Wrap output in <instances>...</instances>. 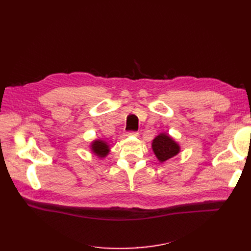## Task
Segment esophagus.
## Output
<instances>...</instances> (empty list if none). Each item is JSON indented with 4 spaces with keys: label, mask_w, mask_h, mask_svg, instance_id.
Wrapping results in <instances>:
<instances>
[{
    "label": "esophagus",
    "mask_w": 251,
    "mask_h": 251,
    "mask_svg": "<svg viewBox=\"0 0 251 251\" xmlns=\"http://www.w3.org/2000/svg\"><path fill=\"white\" fill-rule=\"evenodd\" d=\"M127 136H135V137H137L138 136V132H136V131H129V132H127Z\"/></svg>",
    "instance_id": "obj_1"
}]
</instances>
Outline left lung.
I'll list each match as a JSON object with an SVG mask.
<instances>
[{
    "label": "left lung",
    "mask_w": 251,
    "mask_h": 251,
    "mask_svg": "<svg viewBox=\"0 0 251 251\" xmlns=\"http://www.w3.org/2000/svg\"><path fill=\"white\" fill-rule=\"evenodd\" d=\"M151 148L156 159L161 163L177 155L180 151L179 144L167 133H160L157 135L152 140Z\"/></svg>",
    "instance_id": "left-lung-1"
}]
</instances>
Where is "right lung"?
Instances as JSON below:
<instances>
[{"label":"right lung","mask_w":251,"mask_h":251,"mask_svg":"<svg viewBox=\"0 0 251 251\" xmlns=\"http://www.w3.org/2000/svg\"><path fill=\"white\" fill-rule=\"evenodd\" d=\"M90 150L96 155L100 157V159L101 157L107 156L110 152V147L108 146V143L101 139H97L95 141H92Z\"/></svg>","instance_id":"obj_1"}]
</instances>
